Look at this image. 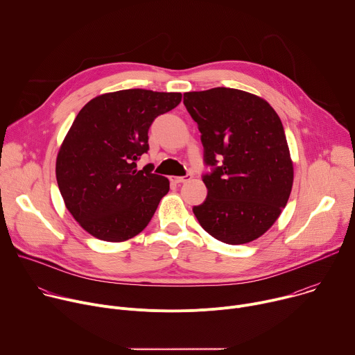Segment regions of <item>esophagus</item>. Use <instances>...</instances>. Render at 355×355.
I'll use <instances>...</instances> for the list:
<instances>
[{"label":"esophagus","instance_id":"obj_1","mask_svg":"<svg viewBox=\"0 0 355 355\" xmlns=\"http://www.w3.org/2000/svg\"><path fill=\"white\" fill-rule=\"evenodd\" d=\"M192 178V174H187V175H184V177H170V181L173 182V184H184L185 181H188V180H191Z\"/></svg>","mask_w":355,"mask_h":355}]
</instances>
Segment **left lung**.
<instances>
[{
    "mask_svg": "<svg viewBox=\"0 0 355 355\" xmlns=\"http://www.w3.org/2000/svg\"><path fill=\"white\" fill-rule=\"evenodd\" d=\"M204 146L208 196L193 207L199 225L226 244L264 234L285 208L293 167L282 122L260 96L216 87L184 94Z\"/></svg>",
    "mask_w": 355,
    "mask_h": 355,
    "instance_id": "left-lung-1",
    "label": "left lung"
}]
</instances>
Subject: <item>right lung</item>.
<instances>
[{
  "mask_svg": "<svg viewBox=\"0 0 355 355\" xmlns=\"http://www.w3.org/2000/svg\"><path fill=\"white\" fill-rule=\"evenodd\" d=\"M181 98L122 89L91 99L76 116L58 155L56 178L66 208L94 237L123 241L153 218L170 182L148 164L137 171L136 163L148 150L151 123Z\"/></svg>",
  "mask_w": 355,
  "mask_h": 355,
  "instance_id": "1",
  "label": "right lung"
}]
</instances>
